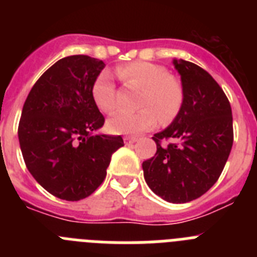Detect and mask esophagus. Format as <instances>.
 Here are the masks:
<instances>
[{"mask_svg": "<svg viewBox=\"0 0 257 257\" xmlns=\"http://www.w3.org/2000/svg\"><path fill=\"white\" fill-rule=\"evenodd\" d=\"M123 140H124V144L126 145H133L138 139H136V138H134V136H124Z\"/></svg>", "mask_w": 257, "mask_h": 257, "instance_id": "obj_1", "label": "esophagus"}]
</instances>
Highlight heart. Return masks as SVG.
<instances>
[{
    "label": "heart",
    "mask_w": 257,
    "mask_h": 257,
    "mask_svg": "<svg viewBox=\"0 0 257 257\" xmlns=\"http://www.w3.org/2000/svg\"><path fill=\"white\" fill-rule=\"evenodd\" d=\"M118 76L128 87L142 90L135 113L117 112L108 119V128L114 134H135L153 128L158 118L171 121L183 105V87L167 69L148 61H134L117 68ZM95 104L101 112L110 113L115 108V87L108 72H101L91 87Z\"/></svg>",
    "instance_id": "1"
}]
</instances>
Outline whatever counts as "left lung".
<instances>
[{
  "label": "left lung",
  "instance_id": "1",
  "mask_svg": "<svg viewBox=\"0 0 257 257\" xmlns=\"http://www.w3.org/2000/svg\"><path fill=\"white\" fill-rule=\"evenodd\" d=\"M174 65L181 76L183 105L166 130L154 134L157 152L143 162V171L157 196L185 203L220 178L233 145V117L225 92L210 73L187 60Z\"/></svg>",
  "mask_w": 257,
  "mask_h": 257
}]
</instances>
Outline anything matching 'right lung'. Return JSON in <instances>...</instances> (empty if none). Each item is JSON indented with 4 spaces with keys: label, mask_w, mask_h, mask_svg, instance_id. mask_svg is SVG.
Wrapping results in <instances>:
<instances>
[{
    "label": "right lung",
    "mask_w": 257,
    "mask_h": 257,
    "mask_svg": "<svg viewBox=\"0 0 257 257\" xmlns=\"http://www.w3.org/2000/svg\"><path fill=\"white\" fill-rule=\"evenodd\" d=\"M103 60L72 55L38 78L23 105L18 127L27 169L41 187L65 201L95 192L110 157L123 147L121 135H94L105 122L91 95Z\"/></svg>",
    "instance_id": "1"
}]
</instances>
